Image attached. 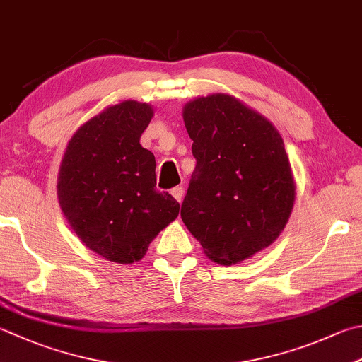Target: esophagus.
Wrapping results in <instances>:
<instances>
[{
  "label": "esophagus",
  "mask_w": 362,
  "mask_h": 362,
  "mask_svg": "<svg viewBox=\"0 0 362 362\" xmlns=\"http://www.w3.org/2000/svg\"><path fill=\"white\" fill-rule=\"evenodd\" d=\"M170 194L175 197L176 202L181 203L182 202V197H184V189L181 186H176V187H173L172 190H170Z\"/></svg>",
  "instance_id": "34e87169"
}]
</instances>
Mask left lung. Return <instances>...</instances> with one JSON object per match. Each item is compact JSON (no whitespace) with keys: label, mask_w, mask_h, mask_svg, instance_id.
Here are the masks:
<instances>
[{"label":"left lung","mask_w":362,"mask_h":362,"mask_svg":"<svg viewBox=\"0 0 362 362\" xmlns=\"http://www.w3.org/2000/svg\"><path fill=\"white\" fill-rule=\"evenodd\" d=\"M182 119L197 165L181 219L209 260L241 263L290 219L296 184L284 140L269 119L223 93L189 100Z\"/></svg>","instance_id":"8db88e82"}]
</instances>
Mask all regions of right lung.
<instances>
[{"instance_id": "obj_1", "label": "right lung", "mask_w": 362, "mask_h": 362, "mask_svg": "<svg viewBox=\"0 0 362 362\" xmlns=\"http://www.w3.org/2000/svg\"><path fill=\"white\" fill-rule=\"evenodd\" d=\"M153 115L131 99L107 107L75 131L61 160V211L78 240L108 262L141 260L180 214V203L156 190L154 154L140 145Z\"/></svg>"}]
</instances>
